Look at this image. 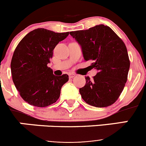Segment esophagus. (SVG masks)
Here are the masks:
<instances>
[{
    "instance_id": "obj_1",
    "label": "esophagus",
    "mask_w": 146,
    "mask_h": 146,
    "mask_svg": "<svg viewBox=\"0 0 146 146\" xmlns=\"http://www.w3.org/2000/svg\"><path fill=\"white\" fill-rule=\"evenodd\" d=\"M74 76H75V74H73V73H69V78H70V79H71V78H73Z\"/></svg>"
}]
</instances>
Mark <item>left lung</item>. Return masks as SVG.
I'll return each mask as SVG.
<instances>
[{
	"instance_id": "1",
	"label": "left lung",
	"mask_w": 146,
	"mask_h": 146,
	"mask_svg": "<svg viewBox=\"0 0 146 146\" xmlns=\"http://www.w3.org/2000/svg\"><path fill=\"white\" fill-rule=\"evenodd\" d=\"M70 35L81 45L86 60H93L91 68L98 70L91 80L80 88L87 104L106 108L114 104L127 81L130 61L124 42L111 28L99 25L85 31H71Z\"/></svg>"
}]
</instances>
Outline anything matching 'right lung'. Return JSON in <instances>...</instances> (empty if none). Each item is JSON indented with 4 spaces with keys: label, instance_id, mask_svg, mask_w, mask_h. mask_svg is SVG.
Returning a JSON list of instances; mask_svg holds the SVG:
<instances>
[{
    "label": "right lung",
    "instance_id": "1",
    "mask_svg": "<svg viewBox=\"0 0 146 146\" xmlns=\"http://www.w3.org/2000/svg\"><path fill=\"white\" fill-rule=\"evenodd\" d=\"M69 33L37 28L17 46L11 62L12 80L20 96L31 105L47 107L60 97V89L69 76H55L47 64L55 46Z\"/></svg>",
    "mask_w": 146,
    "mask_h": 146
}]
</instances>
